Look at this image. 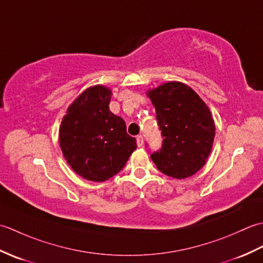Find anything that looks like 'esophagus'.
Wrapping results in <instances>:
<instances>
[{
  "instance_id": "esophagus-1",
  "label": "esophagus",
  "mask_w": 263,
  "mask_h": 263,
  "mask_svg": "<svg viewBox=\"0 0 263 263\" xmlns=\"http://www.w3.org/2000/svg\"><path fill=\"white\" fill-rule=\"evenodd\" d=\"M137 144H138V147H142L143 146V138H142L141 135L137 137Z\"/></svg>"
}]
</instances>
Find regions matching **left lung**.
I'll use <instances>...</instances> for the list:
<instances>
[{
    "mask_svg": "<svg viewBox=\"0 0 263 263\" xmlns=\"http://www.w3.org/2000/svg\"><path fill=\"white\" fill-rule=\"evenodd\" d=\"M147 96L164 137L160 152L150 157L165 175L178 180L194 175L214 144L216 127L209 107L191 87L178 81L161 83Z\"/></svg>",
    "mask_w": 263,
    "mask_h": 263,
    "instance_id": "1",
    "label": "left lung"
}]
</instances>
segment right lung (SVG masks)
I'll list each match as a JSON object with an SVG mask.
<instances>
[{"label": "right lung", "instance_id": "1", "mask_svg": "<svg viewBox=\"0 0 263 263\" xmlns=\"http://www.w3.org/2000/svg\"><path fill=\"white\" fill-rule=\"evenodd\" d=\"M110 97L107 87H89L61 122L59 142L66 163L88 181L104 182L116 175L137 148L124 120L109 110Z\"/></svg>", "mask_w": 263, "mask_h": 263}]
</instances>
